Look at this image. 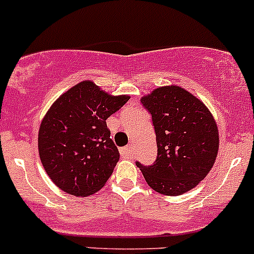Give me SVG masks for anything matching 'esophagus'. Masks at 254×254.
I'll return each mask as SVG.
<instances>
[{
	"label": "esophagus",
	"instance_id": "34e87169",
	"mask_svg": "<svg viewBox=\"0 0 254 254\" xmlns=\"http://www.w3.org/2000/svg\"><path fill=\"white\" fill-rule=\"evenodd\" d=\"M120 155L123 158H130L132 156V147L131 146H125V147L120 148Z\"/></svg>",
	"mask_w": 254,
	"mask_h": 254
}]
</instances>
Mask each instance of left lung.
Segmentation results:
<instances>
[{"label": "left lung", "mask_w": 254, "mask_h": 254, "mask_svg": "<svg viewBox=\"0 0 254 254\" xmlns=\"http://www.w3.org/2000/svg\"><path fill=\"white\" fill-rule=\"evenodd\" d=\"M152 115L157 158L142 166L143 178L160 194L182 195L195 188L214 166L219 129L211 112L194 94L177 84L162 86L141 97Z\"/></svg>", "instance_id": "left-lung-1"}]
</instances>
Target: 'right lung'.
<instances>
[{"mask_svg": "<svg viewBox=\"0 0 254 254\" xmlns=\"http://www.w3.org/2000/svg\"><path fill=\"white\" fill-rule=\"evenodd\" d=\"M129 99L82 81L51 104L39 127L38 148L45 172L61 190L89 196L107 183L120 155L106 120Z\"/></svg>", "mask_w": 254, "mask_h": 254, "instance_id": "1", "label": "right lung"}]
</instances>
